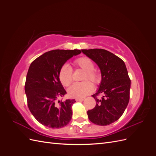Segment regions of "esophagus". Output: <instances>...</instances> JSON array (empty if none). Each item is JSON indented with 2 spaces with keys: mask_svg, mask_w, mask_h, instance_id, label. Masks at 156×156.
Wrapping results in <instances>:
<instances>
[{
  "mask_svg": "<svg viewBox=\"0 0 156 156\" xmlns=\"http://www.w3.org/2000/svg\"><path fill=\"white\" fill-rule=\"evenodd\" d=\"M84 100V98H76L75 101H83Z\"/></svg>",
  "mask_w": 156,
  "mask_h": 156,
  "instance_id": "esophagus-1",
  "label": "esophagus"
}]
</instances>
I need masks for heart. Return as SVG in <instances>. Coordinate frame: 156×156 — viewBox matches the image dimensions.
<instances>
[{
  "label": "heart",
  "instance_id": "obj_1",
  "mask_svg": "<svg viewBox=\"0 0 156 156\" xmlns=\"http://www.w3.org/2000/svg\"><path fill=\"white\" fill-rule=\"evenodd\" d=\"M75 66H77L85 72L83 80L85 81L74 83L68 90L70 96L73 98H83L92 93L94 90L93 84H98L101 82V75L97 70L94 69L92 60L86 56L80 57L74 60ZM59 79L64 87H69L73 81V69L68 64H64L59 71Z\"/></svg>",
  "mask_w": 156,
  "mask_h": 156
}]
</instances>
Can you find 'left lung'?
I'll use <instances>...</instances> for the list:
<instances>
[{"label": "left lung", "instance_id": "left-lung-1", "mask_svg": "<svg viewBox=\"0 0 156 156\" xmlns=\"http://www.w3.org/2000/svg\"><path fill=\"white\" fill-rule=\"evenodd\" d=\"M81 51L98 65L101 72L100 88L92 96L96 104L87 111L88 119L96 125H109L120 119L129 103L131 80L126 64L119 56L105 49ZM100 93L103 96L99 99Z\"/></svg>", "mask_w": 156, "mask_h": 156}]
</instances>
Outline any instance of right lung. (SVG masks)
Masks as SVG:
<instances>
[{"instance_id": "right-lung-1", "label": "right lung", "mask_w": 156, "mask_h": 156, "mask_svg": "<svg viewBox=\"0 0 156 156\" xmlns=\"http://www.w3.org/2000/svg\"><path fill=\"white\" fill-rule=\"evenodd\" d=\"M81 50L56 49L46 52L31 63L25 84L27 105L40 124L50 128H60L69 124L75 100L62 101L67 94L59 79V71Z\"/></svg>"}]
</instances>
